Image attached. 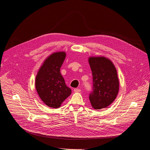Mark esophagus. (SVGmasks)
<instances>
[{
	"label": "esophagus",
	"mask_w": 150,
	"mask_h": 150,
	"mask_svg": "<svg viewBox=\"0 0 150 150\" xmlns=\"http://www.w3.org/2000/svg\"><path fill=\"white\" fill-rule=\"evenodd\" d=\"M74 91L75 92H81V89H78V88H75Z\"/></svg>",
	"instance_id": "obj_1"
}]
</instances>
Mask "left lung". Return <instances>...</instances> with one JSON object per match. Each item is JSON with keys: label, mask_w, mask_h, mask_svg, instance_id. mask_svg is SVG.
<instances>
[{"label": "left lung", "mask_w": 150, "mask_h": 150, "mask_svg": "<svg viewBox=\"0 0 150 150\" xmlns=\"http://www.w3.org/2000/svg\"><path fill=\"white\" fill-rule=\"evenodd\" d=\"M89 64L92 74L90 103L94 109L105 108L115 100L118 92L117 70L112 62L104 57H91Z\"/></svg>", "instance_id": "obj_1"}]
</instances>
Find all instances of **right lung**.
Here are the masks:
<instances>
[{"mask_svg":"<svg viewBox=\"0 0 150 150\" xmlns=\"http://www.w3.org/2000/svg\"><path fill=\"white\" fill-rule=\"evenodd\" d=\"M65 52H57L46 59L36 77V91L43 102L48 107L57 108L71 93L60 73L65 60Z\"/></svg>","mask_w":150,"mask_h":150,"instance_id":"1","label":"right lung"}]
</instances>
